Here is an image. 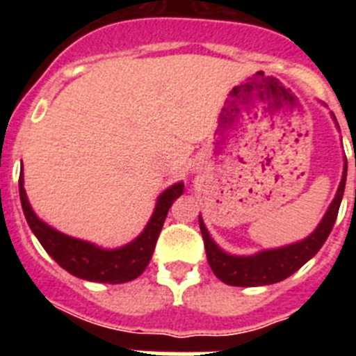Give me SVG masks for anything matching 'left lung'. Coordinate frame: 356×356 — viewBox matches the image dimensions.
Instances as JSON below:
<instances>
[{"mask_svg": "<svg viewBox=\"0 0 356 356\" xmlns=\"http://www.w3.org/2000/svg\"><path fill=\"white\" fill-rule=\"evenodd\" d=\"M332 118L337 124L335 115L332 114ZM346 175H348V162L344 160V169H342L337 194L330 203L328 210L323 216L317 228L303 241H298L294 244H289V246L264 250L254 254H248V257L229 254L213 242L200 216V229L201 235H203V242H205L207 260H209L213 275L221 280L222 284L235 285V287H260V285L278 284L282 280L294 275L300 267H303L308 260L312 259L328 238L330 232L335 225V219H337L342 196H344Z\"/></svg>", "mask_w": 356, "mask_h": 356, "instance_id": "obj_1", "label": "left lung"}]
</instances>
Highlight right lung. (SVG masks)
<instances>
[{
  "label": "right lung",
  "instance_id": "add662e5",
  "mask_svg": "<svg viewBox=\"0 0 356 356\" xmlns=\"http://www.w3.org/2000/svg\"><path fill=\"white\" fill-rule=\"evenodd\" d=\"M181 194H184L181 181L165 188L156 197L155 210L151 213L143 234L124 246L115 248V250H105L92 242L69 237L39 219L28 201L23 172L19 176V196H21L24 217L44 250L72 276L97 282V284H127L143 275L153 257L156 238H159L160 229L165 221V216L176 197H180Z\"/></svg>",
  "mask_w": 356,
  "mask_h": 356
}]
</instances>
